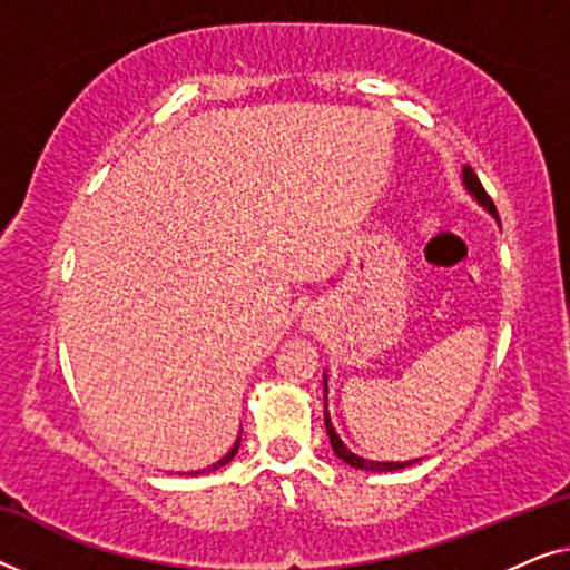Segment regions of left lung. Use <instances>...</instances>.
<instances>
[{"label": "left lung", "mask_w": 570, "mask_h": 570, "mask_svg": "<svg viewBox=\"0 0 570 570\" xmlns=\"http://www.w3.org/2000/svg\"><path fill=\"white\" fill-rule=\"evenodd\" d=\"M462 176H464V186H466V191H470L472 197L478 199L480 205L485 207L490 215H495V220H498V213H495L493 199H490V197H488V191L482 189V184H480L478 174H474V170H472L470 166H466ZM324 392H326V381H324ZM324 425H326V435H330V443H332L334 454H337L345 464L355 466V470H365V472H394V470H404V466H410V464H415V462H417V459H412V462H371V459H363V456L353 454V451H350V449L345 446V443L340 441V435L334 433L332 420H330V412H326V396H324Z\"/></svg>", "instance_id": "left-lung-1"}]
</instances>
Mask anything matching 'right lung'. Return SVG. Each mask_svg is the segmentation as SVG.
<instances>
[{
  "label": "right lung",
  "mask_w": 570,
  "mask_h": 570,
  "mask_svg": "<svg viewBox=\"0 0 570 570\" xmlns=\"http://www.w3.org/2000/svg\"><path fill=\"white\" fill-rule=\"evenodd\" d=\"M240 433H244V431H240ZM238 446H240V435H238V439H236V443H233V449L228 451V454H225L223 459H217V462H215V464H209V466H207V470H202V472H213V470H217V466L228 464V462H230V459L238 454ZM189 474H199V472H189Z\"/></svg>",
  "instance_id": "1"
}]
</instances>
